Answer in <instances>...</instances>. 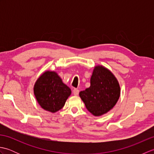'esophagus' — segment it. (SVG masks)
<instances>
[{
  "instance_id": "esophagus-1",
  "label": "esophagus",
  "mask_w": 154,
  "mask_h": 154,
  "mask_svg": "<svg viewBox=\"0 0 154 154\" xmlns=\"http://www.w3.org/2000/svg\"><path fill=\"white\" fill-rule=\"evenodd\" d=\"M73 94L75 96H77L78 94H79V91L77 89H74L73 91Z\"/></svg>"
}]
</instances>
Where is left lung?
I'll return each instance as SVG.
<instances>
[{"instance_id":"1","label":"left lung","mask_w":154,"mask_h":154,"mask_svg":"<svg viewBox=\"0 0 154 154\" xmlns=\"http://www.w3.org/2000/svg\"><path fill=\"white\" fill-rule=\"evenodd\" d=\"M120 94L119 81L112 72L102 65L94 67L91 86L79 93L87 109L95 116L103 115L112 109Z\"/></svg>"}]
</instances>
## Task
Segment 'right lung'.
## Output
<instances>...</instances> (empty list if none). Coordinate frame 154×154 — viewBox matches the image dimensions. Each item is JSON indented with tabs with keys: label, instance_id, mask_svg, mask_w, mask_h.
<instances>
[{
	"label": "right lung",
	"instance_id": "right-lung-1",
	"mask_svg": "<svg viewBox=\"0 0 154 154\" xmlns=\"http://www.w3.org/2000/svg\"><path fill=\"white\" fill-rule=\"evenodd\" d=\"M34 93L42 109L54 113L63 107L71 91L56 72L46 71L35 83Z\"/></svg>",
	"mask_w": 154,
	"mask_h": 154
}]
</instances>
